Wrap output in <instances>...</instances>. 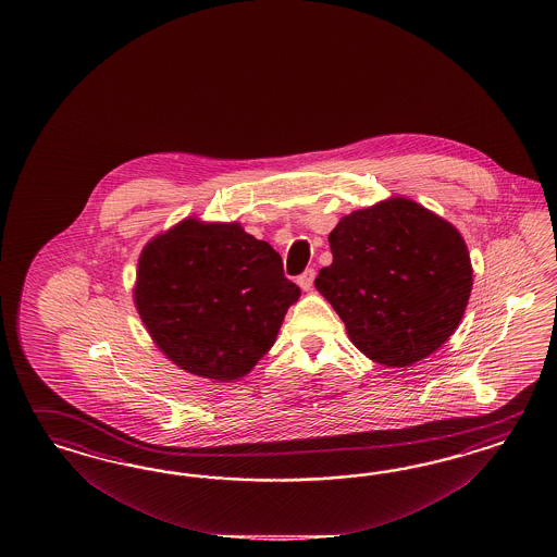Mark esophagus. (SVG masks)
Wrapping results in <instances>:
<instances>
[{"instance_id":"1","label":"esophagus","mask_w":557,"mask_h":557,"mask_svg":"<svg viewBox=\"0 0 557 557\" xmlns=\"http://www.w3.org/2000/svg\"><path fill=\"white\" fill-rule=\"evenodd\" d=\"M314 270H306L304 271L302 275L298 277V286L302 287L304 292H308L310 287H312V284H314Z\"/></svg>"}]
</instances>
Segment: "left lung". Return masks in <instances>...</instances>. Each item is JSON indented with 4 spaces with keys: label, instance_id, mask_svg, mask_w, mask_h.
Wrapping results in <instances>:
<instances>
[{
    "label": "left lung",
    "instance_id": "8db88e82",
    "mask_svg": "<svg viewBox=\"0 0 557 557\" xmlns=\"http://www.w3.org/2000/svg\"><path fill=\"white\" fill-rule=\"evenodd\" d=\"M329 245L314 286L371 361L408 368L456 333L473 270L451 222L398 196L343 216Z\"/></svg>",
    "mask_w": 557,
    "mask_h": 557
}]
</instances>
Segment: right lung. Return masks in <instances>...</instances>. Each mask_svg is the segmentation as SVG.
<instances>
[{"mask_svg":"<svg viewBox=\"0 0 557 557\" xmlns=\"http://www.w3.org/2000/svg\"><path fill=\"white\" fill-rule=\"evenodd\" d=\"M133 296L169 361L233 382L270 351L300 287L284 275L270 243L238 222L189 216L145 245Z\"/></svg>","mask_w":557,"mask_h":557,"instance_id":"obj_1","label":"right lung"}]
</instances>
